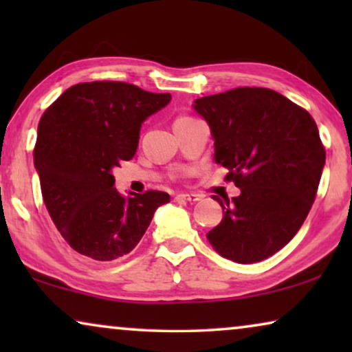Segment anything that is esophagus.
Masks as SVG:
<instances>
[{"label": "esophagus", "mask_w": 352, "mask_h": 352, "mask_svg": "<svg viewBox=\"0 0 352 352\" xmlns=\"http://www.w3.org/2000/svg\"><path fill=\"white\" fill-rule=\"evenodd\" d=\"M176 199L184 200V201H197L200 200V195L199 194H177Z\"/></svg>", "instance_id": "1"}]
</instances>
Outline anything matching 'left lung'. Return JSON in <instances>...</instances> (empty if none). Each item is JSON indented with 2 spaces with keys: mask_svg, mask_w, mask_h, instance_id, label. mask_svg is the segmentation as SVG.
<instances>
[{
  "mask_svg": "<svg viewBox=\"0 0 352 352\" xmlns=\"http://www.w3.org/2000/svg\"><path fill=\"white\" fill-rule=\"evenodd\" d=\"M210 124L214 160L239 197L213 195L223 221L206 234L221 256L263 261L285 247L305 223L325 165L309 112L267 88H235L195 100Z\"/></svg>",
  "mask_w": 352,
  "mask_h": 352,
  "instance_id": "8db88e82",
  "label": "left lung"
}]
</instances>
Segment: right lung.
<instances>
[{
    "instance_id": "add662e5",
    "label": "right lung",
    "mask_w": 352,
    "mask_h": 352,
    "mask_svg": "<svg viewBox=\"0 0 352 352\" xmlns=\"http://www.w3.org/2000/svg\"><path fill=\"white\" fill-rule=\"evenodd\" d=\"M170 100V93L123 81H91L70 86L45 110L33 162L47 213L75 252L96 261L128 254L170 201L160 190L118 194L112 175L136 153L144 120Z\"/></svg>"
}]
</instances>
